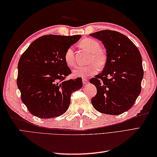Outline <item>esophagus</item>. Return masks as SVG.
<instances>
[{
    "label": "esophagus",
    "instance_id": "34e87169",
    "mask_svg": "<svg viewBox=\"0 0 157 157\" xmlns=\"http://www.w3.org/2000/svg\"><path fill=\"white\" fill-rule=\"evenodd\" d=\"M82 81H83V84H87L88 82V80L87 78H83Z\"/></svg>",
    "mask_w": 157,
    "mask_h": 157
}]
</instances>
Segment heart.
<instances>
[{"instance_id":"1","label":"heart","mask_w":157,"mask_h":157,"mask_svg":"<svg viewBox=\"0 0 157 157\" xmlns=\"http://www.w3.org/2000/svg\"><path fill=\"white\" fill-rule=\"evenodd\" d=\"M79 44L82 48L91 52L89 61L92 63L86 66H77L73 71V75L86 77L96 74L99 71V66L103 67L106 64L107 59L106 53L101 50V46L99 42L94 39H84ZM64 60L68 66L73 67L75 65V55L72 47H69L65 51Z\"/></svg>"}]
</instances>
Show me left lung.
<instances>
[{
  "mask_svg": "<svg viewBox=\"0 0 157 157\" xmlns=\"http://www.w3.org/2000/svg\"><path fill=\"white\" fill-rule=\"evenodd\" d=\"M90 35L102 41L107 53L102 72L90 80L97 90L92 104L102 113L120 115L132 107L141 92L144 70L140 52L120 32L106 29Z\"/></svg>",
  "mask_w": 157,
  "mask_h": 157,
  "instance_id": "obj_1",
  "label": "left lung"
}]
</instances>
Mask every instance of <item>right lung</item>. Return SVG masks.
Listing matches in <instances>:
<instances>
[{"label": "right lung", "mask_w": 157, "mask_h": 157, "mask_svg": "<svg viewBox=\"0 0 157 157\" xmlns=\"http://www.w3.org/2000/svg\"><path fill=\"white\" fill-rule=\"evenodd\" d=\"M81 37L42 36L21 56L17 84L22 102L33 115L48 119L63 115L72 93L82 87V78L67 79L71 71L64 60L66 50Z\"/></svg>", "instance_id": "add662e5"}]
</instances>
